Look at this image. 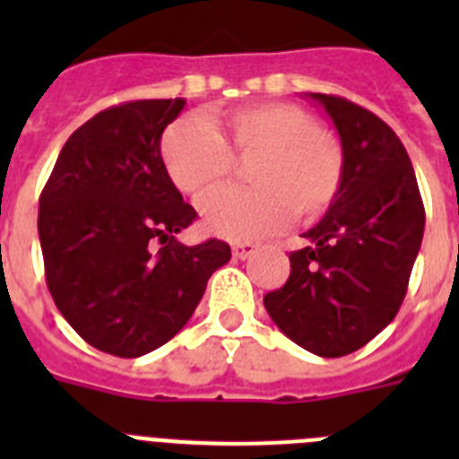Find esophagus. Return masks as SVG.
Segmentation results:
<instances>
[{
	"label": "esophagus",
	"instance_id": "1",
	"mask_svg": "<svg viewBox=\"0 0 459 459\" xmlns=\"http://www.w3.org/2000/svg\"><path fill=\"white\" fill-rule=\"evenodd\" d=\"M232 253H234V257H237V259H248L250 255L255 253V246H253V243H248V241L234 243Z\"/></svg>",
	"mask_w": 459,
	"mask_h": 459
}]
</instances>
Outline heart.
<instances>
[{"mask_svg": "<svg viewBox=\"0 0 459 459\" xmlns=\"http://www.w3.org/2000/svg\"><path fill=\"white\" fill-rule=\"evenodd\" d=\"M169 181L195 202L216 193L234 172L250 165V188L225 190L202 209L211 234L232 241L275 232L290 218L310 222L338 197L344 152L338 137L290 103L250 105L222 119L221 133L202 117L174 121L160 142Z\"/></svg>", "mask_w": 459, "mask_h": 459, "instance_id": "b5f03b06", "label": "heart"}]
</instances>
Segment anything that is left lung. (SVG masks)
Instances as JSON below:
<instances>
[{
    "mask_svg": "<svg viewBox=\"0 0 459 459\" xmlns=\"http://www.w3.org/2000/svg\"><path fill=\"white\" fill-rule=\"evenodd\" d=\"M338 128L344 177L326 216L290 255V278L264 307L299 347L338 359L381 333L407 294L425 209L407 149L370 109L310 93Z\"/></svg>",
    "mask_w": 459,
    "mask_h": 459,
    "instance_id": "8db88e82",
    "label": "left lung"
}]
</instances>
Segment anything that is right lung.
<instances>
[{"label":"right lung","instance_id":"obj_1","mask_svg":"<svg viewBox=\"0 0 459 459\" xmlns=\"http://www.w3.org/2000/svg\"><path fill=\"white\" fill-rule=\"evenodd\" d=\"M184 99L131 100L82 124L64 144L39 200V238L55 306L96 350L137 359L179 333L225 241L184 246L197 218L169 181L160 135Z\"/></svg>","mask_w":459,"mask_h":459}]
</instances>
